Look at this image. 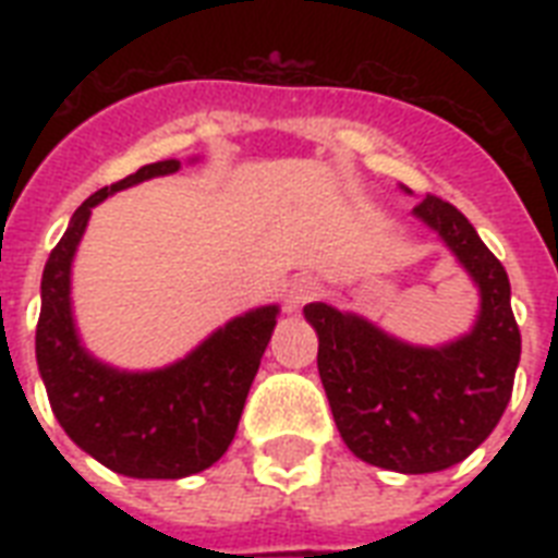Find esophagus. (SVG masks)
I'll list each match as a JSON object with an SVG mask.
<instances>
[{
    "mask_svg": "<svg viewBox=\"0 0 558 558\" xmlns=\"http://www.w3.org/2000/svg\"><path fill=\"white\" fill-rule=\"evenodd\" d=\"M322 295V283L315 278H292L287 283V295H283V306H287V313H298L301 306L315 301V298Z\"/></svg>",
    "mask_w": 558,
    "mask_h": 558,
    "instance_id": "34e87169",
    "label": "esophagus"
}]
</instances>
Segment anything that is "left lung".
I'll return each mask as SVG.
<instances>
[{
    "label": "left lung",
    "mask_w": 558,
    "mask_h": 558,
    "mask_svg": "<svg viewBox=\"0 0 558 558\" xmlns=\"http://www.w3.org/2000/svg\"><path fill=\"white\" fill-rule=\"evenodd\" d=\"M414 217L437 231L475 280V327L437 348L390 336L365 315L306 304L318 332V373L348 449L371 466L425 475L466 460L510 402L521 359L510 278L454 205L425 196Z\"/></svg>",
    "instance_id": "left-lung-1"
}]
</instances>
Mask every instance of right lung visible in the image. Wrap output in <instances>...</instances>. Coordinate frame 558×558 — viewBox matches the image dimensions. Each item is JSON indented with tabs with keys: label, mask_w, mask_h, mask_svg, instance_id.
Returning a JSON list of instances; mask_svg holds the SVG:
<instances>
[{
	"label": "right lung",
	"mask_w": 558,
	"mask_h": 558,
	"mask_svg": "<svg viewBox=\"0 0 558 558\" xmlns=\"http://www.w3.org/2000/svg\"><path fill=\"white\" fill-rule=\"evenodd\" d=\"M179 168V159L153 161L92 193L69 219L39 287L37 367L57 423L98 463L142 481L196 475L226 454L280 313L269 304L236 315L185 359L156 371H121L83 348L72 313V263L92 208Z\"/></svg>",
	"instance_id": "add662e5"
}]
</instances>
